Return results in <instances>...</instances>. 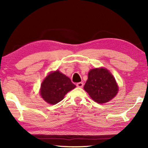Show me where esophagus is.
<instances>
[{
  "label": "esophagus",
  "mask_w": 148,
  "mask_h": 148,
  "mask_svg": "<svg viewBox=\"0 0 148 148\" xmlns=\"http://www.w3.org/2000/svg\"><path fill=\"white\" fill-rule=\"evenodd\" d=\"M76 86L77 87H80V88H82V87H83L84 86V83L83 82H79V83H77L76 84Z\"/></svg>",
  "instance_id": "34e87169"
}]
</instances>
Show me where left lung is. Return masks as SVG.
Returning a JSON list of instances; mask_svg holds the SVG:
<instances>
[{
  "label": "left lung",
  "mask_w": 148,
  "mask_h": 148,
  "mask_svg": "<svg viewBox=\"0 0 148 148\" xmlns=\"http://www.w3.org/2000/svg\"><path fill=\"white\" fill-rule=\"evenodd\" d=\"M84 89L94 101L102 104L116 96L118 87L114 76L108 70L95 69L89 71Z\"/></svg>",
  "instance_id": "left-lung-1"
}]
</instances>
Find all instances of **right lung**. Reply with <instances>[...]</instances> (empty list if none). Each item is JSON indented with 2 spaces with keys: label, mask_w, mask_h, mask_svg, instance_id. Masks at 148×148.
<instances>
[{
  "label": "right lung",
  "mask_w": 148,
  "mask_h": 148,
  "mask_svg": "<svg viewBox=\"0 0 148 148\" xmlns=\"http://www.w3.org/2000/svg\"><path fill=\"white\" fill-rule=\"evenodd\" d=\"M75 87L76 86L69 77L57 71L50 73L44 79L41 85L40 95L47 103L56 104Z\"/></svg>",
  "instance_id": "add662e5"
}]
</instances>
